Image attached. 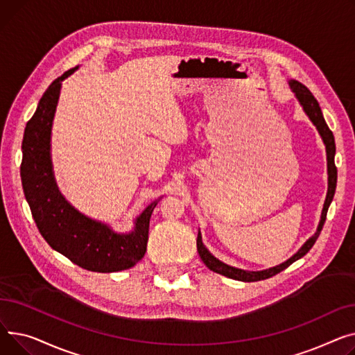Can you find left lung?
<instances>
[{
  "label": "left lung",
  "instance_id": "left-lung-1",
  "mask_svg": "<svg viewBox=\"0 0 355 355\" xmlns=\"http://www.w3.org/2000/svg\"><path fill=\"white\" fill-rule=\"evenodd\" d=\"M289 87L291 90L294 92L295 97L298 98L300 104L302 106L304 112L306 113V116L309 117V120L314 123V126L317 128L318 133L322 137V141L325 144V150H327V166H328V192H327V198L324 202V207H322V214H321V220L320 225L317 227V232L312 235L302 246L300 251L291 257L288 261H285L281 265H277L274 268H269V269H263V270H245V269H239V268H234L231 265H226L222 261L216 259L207 249L205 248L203 242H202V236L200 232L198 234V239H196V245H198V252L200 259L203 261V263L209 268L211 270L216 274H220L223 277L227 278H232L236 281H243V282H255V281H262V279H268L270 277H274L277 274H279L281 270H284L285 268H288L291 263L298 261L300 258H302L309 249L314 246L315 241L318 239L320 234H321V229L325 223L327 219V212H328V207L332 202V198H334L336 193V187H337V168H336V162H334V156H336V141H334V135L329 130V128L327 126V123L324 120L320 104L317 101V98L312 96V93L304 86L301 85L300 81L297 80H289Z\"/></svg>",
  "mask_w": 355,
  "mask_h": 355
}]
</instances>
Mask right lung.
Returning <instances> with one entry per match:
<instances>
[{"label":"right lung","instance_id":"obj_1","mask_svg":"<svg viewBox=\"0 0 355 355\" xmlns=\"http://www.w3.org/2000/svg\"><path fill=\"white\" fill-rule=\"evenodd\" d=\"M77 69L51 83L28 120L21 146V180L38 231L53 249L93 272H117L135 266L144 257L157 200L136 218L130 234H117L106 223L80 214L60 193L50 153L51 126L61 81Z\"/></svg>","mask_w":355,"mask_h":355}]
</instances>
